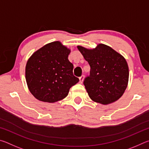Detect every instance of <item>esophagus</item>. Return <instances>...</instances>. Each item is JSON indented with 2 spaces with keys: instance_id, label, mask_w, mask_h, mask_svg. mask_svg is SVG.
Segmentation results:
<instances>
[{
  "instance_id": "esophagus-1",
  "label": "esophagus",
  "mask_w": 149,
  "mask_h": 149,
  "mask_svg": "<svg viewBox=\"0 0 149 149\" xmlns=\"http://www.w3.org/2000/svg\"><path fill=\"white\" fill-rule=\"evenodd\" d=\"M79 83L82 84L83 81H84V75H81V76L79 77Z\"/></svg>"
}]
</instances>
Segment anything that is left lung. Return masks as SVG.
I'll use <instances>...</instances> for the list:
<instances>
[{
	"mask_svg": "<svg viewBox=\"0 0 149 149\" xmlns=\"http://www.w3.org/2000/svg\"><path fill=\"white\" fill-rule=\"evenodd\" d=\"M77 49L91 67L84 84L93 101L107 105L123 95L129 80V68L122 55L104 44L95 49Z\"/></svg>",
	"mask_w": 149,
	"mask_h": 149,
	"instance_id": "left-lung-1",
	"label": "left lung"
}]
</instances>
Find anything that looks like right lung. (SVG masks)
I'll return each mask as SVG.
<instances>
[{"label":"right lung","instance_id":"add662e5","mask_svg":"<svg viewBox=\"0 0 149 149\" xmlns=\"http://www.w3.org/2000/svg\"><path fill=\"white\" fill-rule=\"evenodd\" d=\"M70 50L60 41L45 45L27 60L26 79L31 94L39 100L55 102L64 99L79 79L73 74Z\"/></svg>","mask_w":149,"mask_h":149}]
</instances>
